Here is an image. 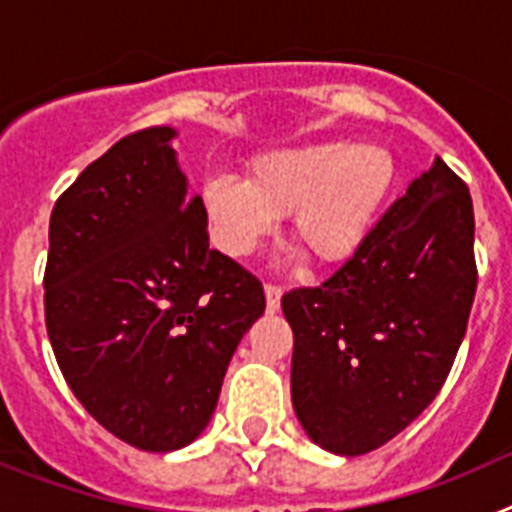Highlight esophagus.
Returning <instances> with one entry per match:
<instances>
[{
    "label": "esophagus",
    "mask_w": 512,
    "mask_h": 512,
    "mask_svg": "<svg viewBox=\"0 0 512 512\" xmlns=\"http://www.w3.org/2000/svg\"><path fill=\"white\" fill-rule=\"evenodd\" d=\"M264 292H266V310L277 312L279 305H282V287H279V284L266 282Z\"/></svg>",
    "instance_id": "esophagus-1"
}]
</instances>
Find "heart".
I'll use <instances>...</instances> for the list:
<instances>
[{
  "instance_id": "1",
  "label": "heart",
  "mask_w": 512,
  "mask_h": 512,
  "mask_svg": "<svg viewBox=\"0 0 512 512\" xmlns=\"http://www.w3.org/2000/svg\"><path fill=\"white\" fill-rule=\"evenodd\" d=\"M397 179V161L379 143L318 140L259 156L246 182L212 176L202 200L212 241L233 259L256 251L289 215L292 241L315 264L351 259L372 230Z\"/></svg>"
}]
</instances>
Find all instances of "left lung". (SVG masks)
<instances>
[{
  "instance_id": "1",
  "label": "left lung",
  "mask_w": 512,
  "mask_h": 512,
  "mask_svg": "<svg viewBox=\"0 0 512 512\" xmlns=\"http://www.w3.org/2000/svg\"><path fill=\"white\" fill-rule=\"evenodd\" d=\"M474 292L472 194L436 156L333 277L282 297L307 436L359 456L405 431L449 377Z\"/></svg>"
}]
</instances>
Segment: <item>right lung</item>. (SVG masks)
Returning a JSON list of instances; mask_svg holds the SVG:
<instances>
[{"label": "right lung", "mask_w": 512, "mask_h": 512, "mask_svg": "<svg viewBox=\"0 0 512 512\" xmlns=\"http://www.w3.org/2000/svg\"><path fill=\"white\" fill-rule=\"evenodd\" d=\"M171 128L120 138L56 200L45 328L76 400L112 436L176 451L210 423L264 287L210 248Z\"/></svg>", "instance_id": "obj_1"}]
</instances>
